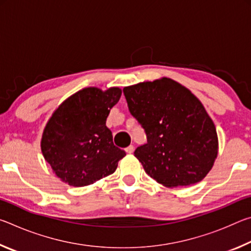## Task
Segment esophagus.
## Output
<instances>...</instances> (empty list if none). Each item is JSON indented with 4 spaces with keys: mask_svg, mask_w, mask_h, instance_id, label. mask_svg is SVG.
I'll return each instance as SVG.
<instances>
[{
    "mask_svg": "<svg viewBox=\"0 0 251 251\" xmlns=\"http://www.w3.org/2000/svg\"><path fill=\"white\" fill-rule=\"evenodd\" d=\"M125 151H126V152H128V154H131V152L134 151V146H133V145L127 146V147L125 148Z\"/></svg>",
    "mask_w": 251,
    "mask_h": 251,
    "instance_id": "esophagus-1",
    "label": "esophagus"
}]
</instances>
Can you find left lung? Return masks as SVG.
Instances as JSON below:
<instances>
[{
    "mask_svg": "<svg viewBox=\"0 0 251 251\" xmlns=\"http://www.w3.org/2000/svg\"><path fill=\"white\" fill-rule=\"evenodd\" d=\"M123 92L147 136L134 154L148 175L169 188L202 180L217 158L218 136L201 101L168 77L126 86Z\"/></svg>",
    "mask_w": 251,
    "mask_h": 251,
    "instance_id": "8db88e82",
    "label": "left lung"
}]
</instances>
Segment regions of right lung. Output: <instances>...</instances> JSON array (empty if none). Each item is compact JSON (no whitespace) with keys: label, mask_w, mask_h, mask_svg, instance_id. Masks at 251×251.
<instances>
[{"label":"right lung","mask_w":251,"mask_h":251,"mask_svg":"<svg viewBox=\"0 0 251 251\" xmlns=\"http://www.w3.org/2000/svg\"><path fill=\"white\" fill-rule=\"evenodd\" d=\"M121 95L120 87H85L53 112L42 134L41 150L63 182L84 187L116 171L126 152L114 145L106 120Z\"/></svg>","instance_id":"right-lung-1"}]
</instances>
